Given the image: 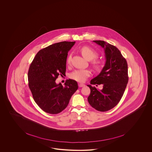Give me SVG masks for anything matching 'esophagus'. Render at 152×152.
Segmentation results:
<instances>
[{"label":"esophagus","mask_w":152,"mask_h":152,"mask_svg":"<svg viewBox=\"0 0 152 152\" xmlns=\"http://www.w3.org/2000/svg\"><path fill=\"white\" fill-rule=\"evenodd\" d=\"M85 86V85L83 84V83H78V86H79V88H82V87H83V86Z\"/></svg>","instance_id":"34e87169"}]
</instances>
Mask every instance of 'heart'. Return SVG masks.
I'll return each instance as SVG.
<instances>
[{
	"instance_id": "obj_1",
	"label": "heart",
	"mask_w": 152,
	"mask_h": 152,
	"mask_svg": "<svg viewBox=\"0 0 152 152\" xmlns=\"http://www.w3.org/2000/svg\"><path fill=\"white\" fill-rule=\"evenodd\" d=\"M80 52L82 55L88 60H93L92 66L96 71H99L101 69V62L99 60L95 59L97 58L98 54L96 52L94 51L91 48L88 46H83L80 48ZM71 60V54L68 56L67 58V63L69 64ZM90 75V72L88 69H76L72 71L69 77L78 82H83L87 77Z\"/></svg>"
}]
</instances>
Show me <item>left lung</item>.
<instances>
[{
  "label": "left lung",
  "instance_id": "1",
  "mask_svg": "<svg viewBox=\"0 0 152 152\" xmlns=\"http://www.w3.org/2000/svg\"><path fill=\"white\" fill-rule=\"evenodd\" d=\"M102 47L106 62L101 72L91 81V85H103L101 90L88 85L91 92L88 103L99 111H107L114 107L121 100L128 83V64L119 50L104 41H93Z\"/></svg>",
  "mask_w": 152,
  "mask_h": 152
}]
</instances>
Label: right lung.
<instances>
[{
    "label": "right lung",
    "instance_id": "1",
    "mask_svg": "<svg viewBox=\"0 0 152 152\" xmlns=\"http://www.w3.org/2000/svg\"><path fill=\"white\" fill-rule=\"evenodd\" d=\"M75 42H61L39 51L29 66L28 86L33 97L42 110L51 114L60 113L67 106L72 95L78 89L77 83L69 79L57 84L59 75H64L68 52Z\"/></svg>",
    "mask_w": 152,
    "mask_h": 152
}]
</instances>
